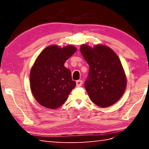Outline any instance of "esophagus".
Listing matches in <instances>:
<instances>
[{
  "label": "esophagus",
  "mask_w": 149,
  "mask_h": 149,
  "mask_svg": "<svg viewBox=\"0 0 149 149\" xmlns=\"http://www.w3.org/2000/svg\"><path fill=\"white\" fill-rule=\"evenodd\" d=\"M83 84V81L81 80H77L76 81V86L77 87H81Z\"/></svg>",
  "instance_id": "esophagus-1"
}]
</instances>
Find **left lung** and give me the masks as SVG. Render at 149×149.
<instances>
[{
    "mask_svg": "<svg viewBox=\"0 0 149 149\" xmlns=\"http://www.w3.org/2000/svg\"><path fill=\"white\" fill-rule=\"evenodd\" d=\"M80 51L89 65L84 86L91 101L102 108L114 104L122 97L127 84L120 58L104 45L93 49L83 45Z\"/></svg>",
    "mask_w": 149,
    "mask_h": 149,
    "instance_id": "1",
    "label": "left lung"
}]
</instances>
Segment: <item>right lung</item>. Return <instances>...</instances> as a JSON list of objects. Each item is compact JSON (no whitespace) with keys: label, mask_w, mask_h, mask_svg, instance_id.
Segmentation results:
<instances>
[{"label":"right lung","mask_w":149,"mask_h":149,"mask_svg":"<svg viewBox=\"0 0 149 149\" xmlns=\"http://www.w3.org/2000/svg\"><path fill=\"white\" fill-rule=\"evenodd\" d=\"M77 49L72 45L47 47L35 60L30 72V86L35 99L43 107L55 109L66 101L76 85L65 61Z\"/></svg>","instance_id":"add662e5"}]
</instances>
